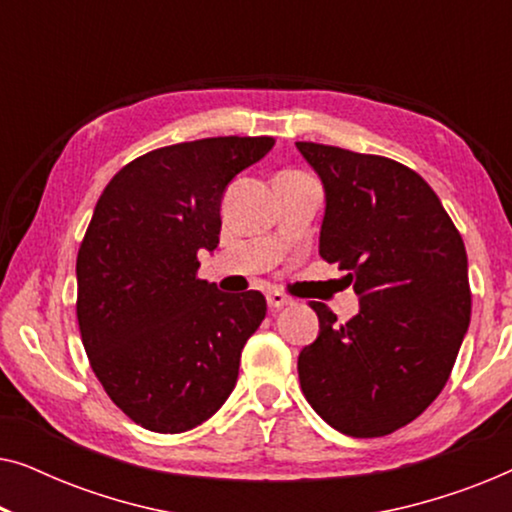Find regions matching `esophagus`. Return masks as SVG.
<instances>
[{"instance_id": "esophagus-1", "label": "esophagus", "mask_w": 512, "mask_h": 512, "mask_svg": "<svg viewBox=\"0 0 512 512\" xmlns=\"http://www.w3.org/2000/svg\"><path fill=\"white\" fill-rule=\"evenodd\" d=\"M291 303H293V300L289 296H284V293H279V291H270L268 293V307H270L272 312L282 310V307L291 305Z\"/></svg>"}]
</instances>
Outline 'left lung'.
<instances>
[{"label":"left lung","instance_id":"obj_1","mask_svg":"<svg viewBox=\"0 0 512 512\" xmlns=\"http://www.w3.org/2000/svg\"><path fill=\"white\" fill-rule=\"evenodd\" d=\"M326 193L319 254L347 270L359 314L310 303L319 335L298 356L314 412L345 436L377 438L443 391L471 321L468 258L433 188L391 158L296 142Z\"/></svg>","mask_w":512,"mask_h":512}]
</instances>
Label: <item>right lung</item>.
I'll return each mask as SVG.
<instances>
[{
    "instance_id": "add662e5",
    "label": "right lung",
    "mask_w": 512,
    "mask_h": 512,
    "mask_svg": "<svg viewBox=\"0 0 512 512\" xmlns=\"http://www.w3.org/2000/svg\"><path fill=\"white\" fill-rule=\"evenodd\" d=\"M272 137H209L144 153L97 200L76 256V319L90 368L132 422L181 433L226 403L240 354L265 319L261 291L198 279L221 198Z\"/></svg>"
}]
</instances>
